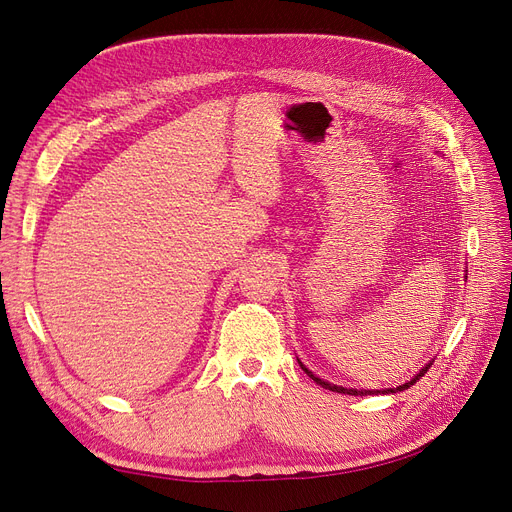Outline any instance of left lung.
I'll return each mask as SVG.
<instances>
[{
	"label": "left lung",
	"mask_w": 512,
	"mask_h": 512,
	"mask_svg": "<svg viewBox=\"0 0 512 512\" xmlns=\"http://www.w3.org/2000/svg\"><path fill=\"white\" fill-rule=\"evenodd\" d=\"M431 365L433 363H428V365H424L422 367V370L410 380V382H405V384H401V386H397V391H405V388H410V386H414L428 370H431ZM300 367H302V370L306 372V376H309V378H313L317 384H321L323 388H327V391H334V393H342V395H374V393H395V388H386V391H357V388H344V386H336V384H330V382H325V380H321V378H317L313 372H309V370H306V367L300 363Z\"/></svg>",
	"instance_id": "obj_1"
}]
</instances>
